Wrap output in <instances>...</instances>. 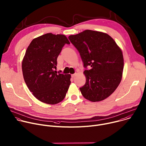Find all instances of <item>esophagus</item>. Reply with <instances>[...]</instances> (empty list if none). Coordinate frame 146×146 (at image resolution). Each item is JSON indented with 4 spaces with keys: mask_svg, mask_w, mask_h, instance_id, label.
I'll return each instance as SVG.
<instances>
[{
    "mask_svg": "<svg viewBox=\"0 0 146 146\" xmlns=\"http://www.w3.org/2000/svg\"><path fill=\"white\" fill-rule=\"evenodd\" d=\"M76 73H75V74H72V75H71V76H72V78H75V76H76Z\"/></svg>",
    "mask_w": 146,
    "mask_h": 146,
    "instance_id": "34e87169",
    "label": "esophagus"
}]
</instances>
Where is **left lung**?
Here are the masks:
<instances>
[{
    "label": "left lung",
    "mask_w": 146,
    "mask_h": 146,
    "mask_svg": "<svg viewBox=\"0 0 146 146\" xmlns=\"http://www.w3.org/2000/svg\"><path fill=\"white\" fill-rule=\"evenodd\" d=\"M68 39L79 51L86 70L85 84L79 89L83 96L92 102L110 96L119 85L124 59L121 49L106 33L86 30Z\"/></svg>",
    "instance_id": "obj_1"
}]
</instances>
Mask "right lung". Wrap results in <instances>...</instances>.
I'll return each instance as SVG.
<instances>
[{"label": "right lung", "mask_w": 146, "mask_h": 146, "mask_svg": "<svg viewBox=\"0 0 146 146\" xmlns=\"http://www.w3.org/2000/svg\"><path fill=\"white\" fill-rule=\"evenodd\" d=\"M66 44L70 43L64 35L46 33L33 39L26 51L22 64L25 82L33 95L44 103L61 102L71 84L70 74L54 71Z\"/></svg>", "instance_id": "obj_1"}]
</instances>
